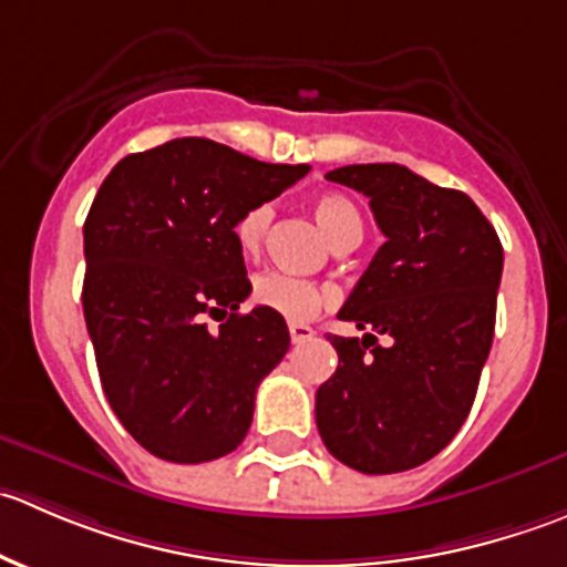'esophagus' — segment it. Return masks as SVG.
<instances>
[{"mask_svg":"<svg viewBox=\"0 0 567 567\" xmlns=\"http://www.w3.org/2000/svg\"><path fill=\"white\" fill-rule=\"evenodd\" d=\"M290 340L296 342V346H301V342H310L312 337H316V331H312V326L307 323H290Z\"/></svg>","mask_w":567,"mask_h":567,"instance_id":"obj_1","label":"esophagus"}]
</instances>
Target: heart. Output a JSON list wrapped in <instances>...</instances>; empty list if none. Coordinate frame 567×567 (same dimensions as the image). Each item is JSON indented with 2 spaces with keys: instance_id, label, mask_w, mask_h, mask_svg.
<instances>
[{
  "instance_id": "1",
  "label": "heart",
  "mask_w": 567,
  "mask_h": 567,
  "mask_svg": "<svg viewBox=\"0 0 567 567\" xmlns=\"http://www.w3.org/2000/svg\"><path fill=\"white\" fill-rule=\"evenodd\" d=\"M312 210H316L318 225L323 227L326 236L331 238L337 249L340 247H357L362 241V216H359V208L348 197L334 192H326L316 197L312 203ZM274 219V208L268 203L251 205L249 210H244L238 216L236 227V244L244 255H257L266 241L268 225ZM251 299L257 301L266 310L279 312V316L290 320H307L312 318L320 307L331 305L337 299L334 288L329 285L310 282V279L290 277V274L268 271L262 277L255 279V290H251Z\"/></svg>"
}]
</instances>
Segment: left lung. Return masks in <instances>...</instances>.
Here are the masks:
<instances>
[{
    "label": "left lung",
    "instance_id": "obj_1",
    "mask_svg": "<svg viewBox=\"0 0 567 567\" xmlns=\"http://www.w3.org/2000/svg\"><path fill=\"white\" fill-rule=\"evenodd\" d=\"M326 177L370 199L386 241L337 312L364 337H329L340 364L318 386V433L357 472H405L442 453L468 416L505 251L472 197L409 167L351 164Z\"/></svg>",
    "mask_w": 567,
    "mask_h": 567
}]
</instances>
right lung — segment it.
<instances>
[{
	"label": "right lung",
	"mask_w": 567,
	"mask_h": 567,
	"mask_svg": "<svg viewBox=\"0 0 567 567\" xmlns=\"http://www.w3.org/2000/svg\"><path fill=\"white\" fill-rule=\"evenodd\" d=\"M307 173L183 136L101 183L84 221V320L109 405L156 458L216 461L247 436L290 331L266 307L238 312L251 282L233 227Z\"/></svg>",
	"instance_id": "1"
}]
</instances>
